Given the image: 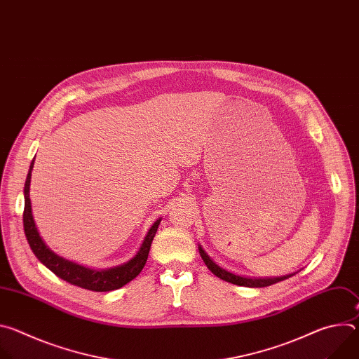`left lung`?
I'll return each mask as SVG.
<instances>
[{"label": "left lung", "mask_w": 359, "mask_h": 359, "mask_svg": "<svg viewBox=\"0 0 359 359\" xmlns=\"http://www.w3.org/2000/svg\"><path fill=\"white\" fill-rule=\"evenodd\" d=\"M198 251H200V255L201 259L204 262V264L208 266V269L215 274L219 278L227 281V283H231V284H236V285H243V287H252V288H260V287H267V285H271V284H276V283H280L288 277H291L292 274L290 276H284V277H277V278H245V277H240V276H234L226 270H223L222 267H219L209 255L204 252V250L201 247H198Z\"/></svg>", "instance_id": "obj_1"}]
</instances>
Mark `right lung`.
Here are the masks:
<instances>
[{"label":"right lung","instance_id":"right-lung-1","mask_svg":"<svg viewBox=\"0 0 359 359\" xmlns=\"http://www.w3.org/2000/svg\"><path fill=\"white\" fill-rule=\"evenodd\" d=\"M35 159V158H34ZM34 168V161L29 166V172L25 180V187H24V198H25V204H24V231L28 240V244L32 250V252L36 255V259L46 266L50 271H53L55 276H58L60 278L65 280L67 283H71L74 285H78L81 288L85 290H90V291H112V290H118L121 287H123L125 284H128L129 281H132L144 267L147 255H149V250L153 241V237H155L158 227L161 224V219L155 222L150 227V230L147 231L143 244L140 245V250L137 251V254L135 257L128 262L126 264H122L119 267L115 269H109V270H90L82 266H78L72 262H68L60 255H57L54 251H50L46 244L42 241L35 223H34V217H32V212H31V200H29V183H31V170Z\"/></svg>","mask_w":359,"mask_h":359}]
</instances>
